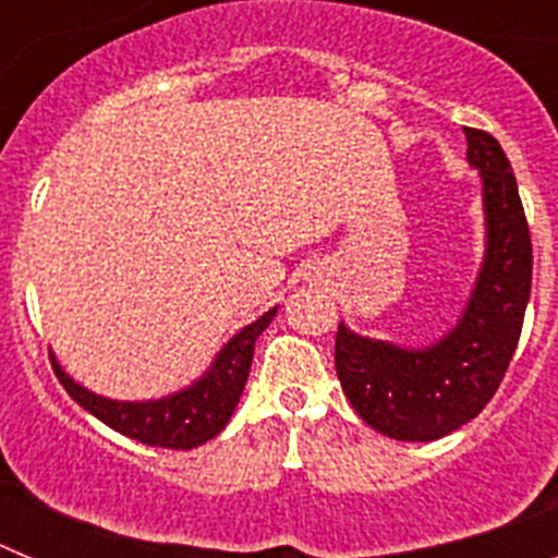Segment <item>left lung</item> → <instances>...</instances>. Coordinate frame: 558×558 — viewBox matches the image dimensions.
Returning a JSON list of instances; mask_svg holds the SVG:
<instances>
[{"label":"left lung","instance_id":"8db88e82","mask_svg":"<svg viewBox=\"0 0 558 558\" xmlns=\"http://www.w3.org/2000/svg\"><path fill=\"white\" fill-rule=\"evenodd\" d=\"M463 133L483 181L486 256L461 322L425 349L363 338L343 324L335 335L343 393L368 427L397 441H436L489 405L529 307L534 251L514 172L492 133Z\"/></svg>","mask_w":558,"mask_h":558}]
</instances>
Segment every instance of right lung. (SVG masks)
Wrapping results in <instances>:
<instances>
[{"label":"right lung","instance_id":"1","mask_svg":"<svg viewBox=\"0 0 558 558\" xmlns=\"http://www.w3.org/2000/svg\"><path fill=\"white\" fill-rule=\"evenodd\" d=\"M274 315L276 307L240 329L220 349L211 368L198 383L165 399H150V402H117V399L97 397L77 386L75 379L58 366L52 354L49 357H52V368L69 397L81 408H86L92 416L100 418L102 425L133 438V441H142V445L165 447V450H192V447L206 445L209 438L218 436L231 418L245 388V379H248L256 338L274 322Z\"/></svg>","mask_w":558,"mask_h":558}]
</instances>
